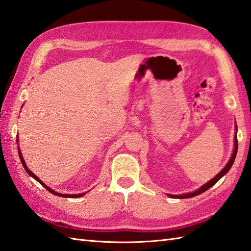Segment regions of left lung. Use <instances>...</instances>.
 Listing matches in <instances>:
<instances>
[{
	"instance_id": "left-lung-1",
	"label": "left lung",
	"mask_w": 251,
	"mask_h": 251,
	"mask_svg": "<svg viewBox=\"0 0 251 251\" xmlns=\"http://www.w3.org/2000/svg\"><path fill=\"white\" fill-rule=\"evenodd\" d=\"M236 153H237V126H236V124H235V135H234V148H233V152H232V155H231V157H230L229 162H228L227 165H226V166L221 170V172H219V173H218L215 176H214L213 179H211L209 182H206L205 184H203L202 186L199 187L198 189H196V191L191 192V193H186V194H182V195H172V194H167V195H168L169 197H172V198L184 199V198L195 197V196H197V195H200V194L204 193L205 191H207V189H209L210 187H212L219 179L223 178V176L229 172L230 168L232 167V165H233V163H234Z\"/></svg>"
}]
</instances>
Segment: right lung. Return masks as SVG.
I'll return each instance as SVG.
<instances>
[{
  "mask_svg": "<svg viewBox=\"0 0 251 251\" xmlns=\"http://www.w3.org/2000/svg\"><path fill=\"white\" fill-rule=\"evenodd\" d=\"M17 144H19V140H18V137H17ZM18 153H19V156H20V161H21V163H22V165H23V167H24V169H25V172L32 176V178H34L36 181H38L40 184L44 186L45 188H47V191H49L50 192L51 194H53V195H56V196H59V197H65V198H77V197H82L83 195H85L86 193H81V194H75V195H72V194H62V193H57V192H55V191H53L52 188H50L49 186H47L44 182H42L37 176L36 175H34L32 172H30V170L27 168V166H26V164H25V162H24V158H23V156H22V153H21V151H20V148L19 147H18Z\"/></svg>",
  "mask_w": 251,
  "mask_h": 251,
  "instance_id": "right-lung-1",
  "label": "right lung"
}]
</instances>
